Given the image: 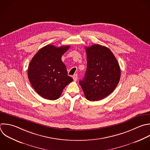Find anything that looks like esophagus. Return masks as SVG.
Masks as SVG:
<instances>
[{
  "label": "esophagus",
  "instance_id": "obj_1",
  "mask_svg": "<svg viewBox=\"0 0 150 150\" xmlns=\"http://www.w3.org/2000/svg\"><path fill=\"white\" fill-rule=\"evenodd\" d=\"M77 74H74V76H73V80H74V81H77Z\"/></svg>",
  "mask_w": 150,
  "mask_h": 150
}]
</instances>
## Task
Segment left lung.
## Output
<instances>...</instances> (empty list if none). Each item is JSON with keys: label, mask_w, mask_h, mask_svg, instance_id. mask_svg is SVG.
Returning <instances> with one entry per match:
<instances>
[{"label": "left lung", "mask_w": 150, "mask_h": 150, "mask_svg": "<svg viewBox=\"0 0 150 150\" xmlns=\"http://www.w3.org/2000/svg\"><path fill=\"white\" fill-rule=\"evenodd\" d=\"M86 52L87 69L79 84L87 100H100L111 94L118 85L120 67L113 53L105 46L94 45L86 47Z\"/></svg>", "instance_id": "1"}]
</instances>
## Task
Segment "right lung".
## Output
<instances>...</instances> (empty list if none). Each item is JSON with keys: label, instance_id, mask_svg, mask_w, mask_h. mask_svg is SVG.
Returning <instances> with one entry per match:
<instances>
[{"label": "right lung", "instance_id": "right-lung-1", "mask_svg": "<svg viewBox=\"0 0 150 150\" xmlns=\"http://www.w3.org/2000/svg\"><path fill=\"white\" fill-rule=\"evenodd\" d=\"M69 48L70 46L57 47L48 45L32 58L28 71L29 80L43 98L50 100L59 98L64 87L73 81L62 61V55Z\"/></svg>", "mask_w": 150, "mask_h": 150}]
</instances>
